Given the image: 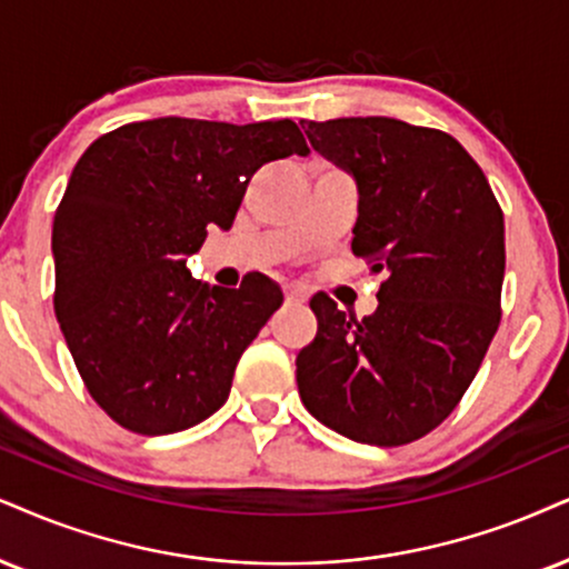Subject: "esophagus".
Returning <instances> with one entry per match:
<instances>
[{
  "label": "esophagus",
  "instance_id": "34e87169",
  "mask_svg": "<svg viewBox=\"0 0 569 569\" xmlns=\"http://www.w3.org/2000/svg\"><path fill=\"white\" fill-rule=\"evenodd\" d=\"M284 298L290 300V303H306L308 290L303 284H287L284 287Z\"/></svg>",
  "mask_w": 569,
  "mask_h": 569
}]
</instances>
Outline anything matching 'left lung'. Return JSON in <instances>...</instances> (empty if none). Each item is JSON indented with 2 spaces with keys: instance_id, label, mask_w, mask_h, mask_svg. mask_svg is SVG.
<instances>
[{
  "instance_id": "1",
  "label": "left lung",
  "mask_w": 569,
  "mask_h": 569,
  "mask_svg": "<svg viewBox=\"0 0 569 569\" xmlns=\"http://www.w3.org/2000/svg\"><path fill=\"white\" fill-rule=\"evenodd\" d=\"M303 122L359 184L350 248L385 282L361 321L311 298L319 332L296 359L300 401L356 443H411L456 409L499 329L503 213L446 131L382 116Z\"/></svg>"
}]
</instances>
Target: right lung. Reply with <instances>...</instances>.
I'll list each match as a JSON object with an SVG mask.
<instances>
[{
    "instance_id": "1",
    "label": "right lung",
    "mask_w": 569,
    "mask_h": 569,
    "mask_svg": "<svg viewBox=\"0 0 569 569\" xmlns=\"http://www.w3.org/2000/svg\"><path fill=\"white\" fill-rule=\"evenodd\" d=\"M290 156H308L290 118L168 116L102 134L76 163L52 223L54 313L91 398L126 430L179 432L227 403L282 290L263 273L210 287L187 256L231 227L258 168Z\"/></svg>"
}]
</instances>
